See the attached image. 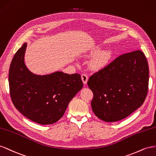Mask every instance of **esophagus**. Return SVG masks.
Here are the masks:
<instances>
[{
  "label": "esophagus",
  "instance_id": "obj_1",
  "mask_svg": "<svg viewBox=\"0 0 156 156\" xmlns=\"http://www.w3.org/2000/svg\"><path fill=\"white\" fill-rule=\"evenodd\" d=\"M81 77H82V81H83V83L84 84H86V83H87V80H88L87 74H86V73H83V74H82Z\"/></svg>",
  "mask_w": 156,
  "mask_h": 156
}]
</instances>
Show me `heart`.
<instances>
[{
  "label": "heart",
  "instance_id": "obj_1",
  "mask_svg": "<svg viewBox=\"0 0 156 156\" xmlns=\"http://www.w3.org/2000/svg\"><path fill=\"white\" fill-rule=\"evenodd\" d=\"M110 57V54L109 53H104L103 54H102L99 58L98 59L97 63H96V65L97 66H101L102 65H103L106 63V61L108 60V59Z\"/></svg>",
  "mask_w": 156,
  "mask_h": 156
}]
</instances>
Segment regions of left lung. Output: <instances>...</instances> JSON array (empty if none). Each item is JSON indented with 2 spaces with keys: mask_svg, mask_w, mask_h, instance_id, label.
Masks as SVG:
<instances>
[{
  "mask_svg": "<svg viewBox=\"0 0 156 156\" xmlns=\"http://www.w3.org/2000/svg\"><path fill=\"white\" fill-rule=\"evenodd\" d=\"M148 81V64L143 52L119 55L89 78L93 112L107 122L126 118L143 104Z\"/></svg>",
  "mask_w": 156,
  "mask_h": 156,
  "instance_id": "1",
  "label": "left lung"
}]
</instances>
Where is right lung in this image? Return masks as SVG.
<instances>
[{
	"label": "right lung",
	"instance_id": "add662e5",
	"mask_svg": "<svg viewBox=\"0 0 156 156\" xmlns=\"http://www.w3.org/2000/svg\"><path fill=\"white\" fill-rule=\"evenodd\" d=\"M26 47L25 43L16 51L9 69L12 101L31 121L42 125L55 123L64 115L69 102L82 88L81 75L61 72L42 76L34 75L24 64Z\"/></svg>",
	"mask_w": 156,
	"mask_h": 156
}]
</instances>
